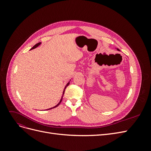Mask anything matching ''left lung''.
<instances>
[{"instance_id":"8db88e82","label":"left lung","mask_w":151,"mask_h":151,"mask_svg":"<svg viewBox=\"0 0 151 151\" xmlns=\"http://www.w3.org/2000/svg\"><path fill=\"white\" fill-rule=\"evenodd\" d=\"M117 50H119V49H118V48H117Z\"/></svg>"}]
</instances>
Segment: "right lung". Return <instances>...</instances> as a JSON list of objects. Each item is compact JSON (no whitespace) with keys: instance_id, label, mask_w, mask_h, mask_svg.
<instances>
[{"instance_id":"right-lung-1","label":"right lung","mask_w":151,"mask_h":151,"mask_svg":"<svg viewBox=\"0 0 151 151\" xmlns=\"http://www.w3.org/2000/svg\"><path fill=\"white\" fill-rule=\"evenodd\" d=\"M41 44V43H38L37 44H36L35 45V46L33 47H32V48L31 49V50H32V49H34V48H36V47H38L39 46V45ZM69 84H70V83H69V82H68V83L67 84V85L65 86V88H64V90H63V94H62V98H61V99H60V102H59L57 105H56V106H54V107H53V108H50V109H52V108H55V107H57V106H58V105L59 104H60V103H61V101H62V98H63V94H64V93H65V89H66V88H67V87L68 86V85H69Z\"/></svg>"}]
</instances>
